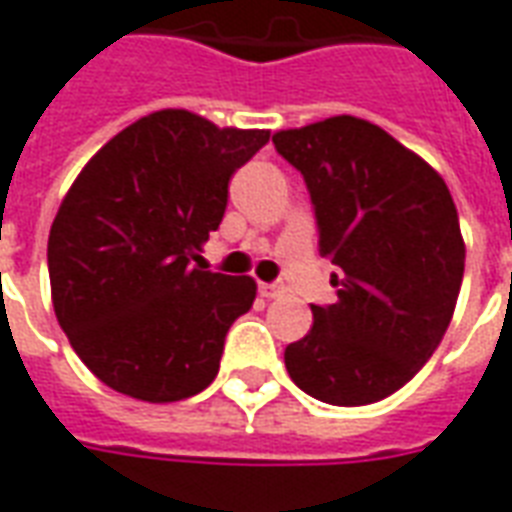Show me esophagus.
Segmentation results:
<instances>
[{"label": "esophagus", "instance_id": "esophagus-1", "mask_svg": "<svg viewBox=\"0 0 512 512\" xmlns=\"http://www.w3.org/2000/svg\"><path fill=\"white\" fill-rule=\"evenodd\" d=\"M259 292H262V297H267V300H275V297L284 295L286 289L281 284H259Z\"/></svg>", "mask_w": 512, "mask_h": 512}]
</instances>
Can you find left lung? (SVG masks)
I'll return each mask as SVG.
<instances>
[{"label": "left lung", "mask_w": 512, "mask_h": 512, "mask_svg": "<svg viewBox=\"0 0 512 512\" xmlns=\"http://www.w3.org/2000/svg\"><path fill=\"white\" fill-rule=\"evenodd\" d=\"M311 192L333 306L284 350L286 372L328 405H369L427 364L455 314L466 245L447 181L386 129L333 115L273 134Z\"/></svg>", "instance_id": "8db88e82"}]
</instances>
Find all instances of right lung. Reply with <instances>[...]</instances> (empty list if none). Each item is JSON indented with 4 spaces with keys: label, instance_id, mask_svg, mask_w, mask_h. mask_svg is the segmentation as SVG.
<instances>
[{
    "label": "right lung",
    "instance_id": "1",
    "mask_svg": "<svg viewBox=\"0 0 512 512\" xmlns=\"http://www.w3.org/2000/svg\"><path fill=\"white\" fill-rule=\"evenodd\" d=\"M267 140V129L159 110L79 170L49 231V284L60 328L104 386L179 402L215 380L256 281L190 262L226 215L234 170Z\"/></svg>",
    "mask_w": 512,
    "mask_h": 512
}]
</instances>
